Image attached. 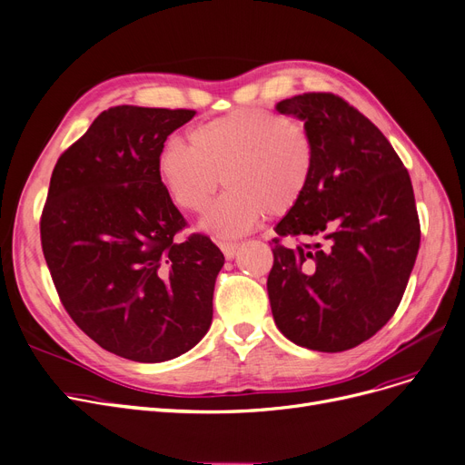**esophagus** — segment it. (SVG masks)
<instances>
[{
  "label": "esophagus",
  "instance_id": "obj_1",
  "mask_svg": "<svg viewBox=\"0 0 465 465\" xmlns=\"http://www.w3.org/2000/svg\"><path fill=\"white\" fill-rule=\"evenodd\" d=\"M237 249H239L237 243H220V251L224 252V256H226L228 260H232V258L237 254Z\"/></svg>",
  "mask_w": 465,
  "mask_h": 465
}]
</instances>
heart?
I'll list each match as a JSON object with an SVG mask.
<instances>
[{"instance_id":"obj_1","label":"heart","mask_w":465,"mask_h":465,"mask_svg":"<svg viewBox=\"0 0 465 465\" xmlns=\"http://www.w3.org/2000/svg\"><path fill=\"white\" fill-rule=\"evenodd\" d=\"M315 152L304 127L264 110H235L190 131V146L171 143L157 157L161 184L178 207L199 213L214 192L230 188L201 218V230L232 239L268 213L281 216L304 197Z\"/></svg>"}]
</instances>
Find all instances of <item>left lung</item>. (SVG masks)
<instances>
[{
    "instance_id": "obj_1",
    "label": "left lung",
    "mask_w": 465,
    "mask_h": 465,
    "mask_svg": "<svg viewBox=\"0 0 465 465\" xmlns=\"http://www.w3.org/2000/svg\"><path fill=\"white\" fill-rule=\"evenodd\" d=\"M275 110L304 121L315 152L310 186L275 233L316 243L285 248L272 239V313L296 346L346 351L386 325L407 289L420 249L411 176L344 98L304 93Z\"/></svg>"
}]
</instances>
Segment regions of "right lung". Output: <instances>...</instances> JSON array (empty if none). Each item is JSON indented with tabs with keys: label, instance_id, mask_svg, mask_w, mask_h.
<instances>
[{
	"label": "right lung",
	"instance_id": "right-lung-1",
	"mask_svg": "<svg viewBox=\"0 0 465 465\" xmlns=\"http://www.w3.org/2000/svg\"><path fill=\"white\" fill-rule=\"evenodd\" d=\"M193 110L115 106L58 157L42 214L56 292L100 348L136 362L190 351L213 322L224 254L186 226L157 174L167 136Z\"/></svg>",
	"mask_w": 465,
	"mask_h": 465
}]
</instances>
